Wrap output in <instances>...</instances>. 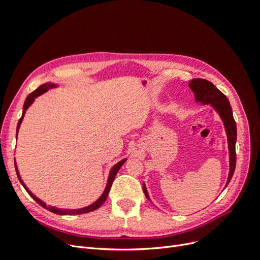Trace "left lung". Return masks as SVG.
Here are the masks:
<instances>
[{
	"label": "left lung",
	"instance_id": "1",
	"mask_svg": "<svg viewBox=\"0 0 260 260\" xmlns=\"http://www.w3.org/2000/svg\"><path fill=\"white\" fill-rule=\"evenodd\" d=\"M190 88L195 94V100L201 102L203 104H211L214 108L219 113L220 117L224 123L226 136H228V143H229V151H230V172L229 178H228L226 185L229 184L230 180L234 174L235 164H237V153H235V142H237V123L232 115V108L229 103V100L224 94L219 91L216 86L210 81L201 79V78H195L191 80ZM143 191L146 198L149 200L146 187L143 184Z\"/></svg>",
	"mask_w": 260,
	"mask_h": 260
}]
</instances>
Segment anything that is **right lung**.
<instances>
[{"instance_id": "add662e5", "label": "right lung", "mask_w": 260, "mask_h": 260, "mask_svg": "<svg viewBox=\"0 0 260 260\" xmlns=\"http://www.w3.org/2000/svg\"><path fill=\"white\" fill-rule=\"evenodd\" d=\"M53 86H55V85L52 84V83L43 84V85H41V86H39V88H38L37 90H35L34 92H31V93L29 94V95L27 96V99H26V101H25V104H23L22 116H21V118H20L19 121H18V124H17V132H18V129H19V127H20V123H21V121H22V118H23V115H25L26 109H27L31 104H32V102L35 101V99H36L37 96L41 95V94H43L44 92L48 91L50 88H53ZM124 161H125V159H122L121 161L116 164L115 166L113 167V169L111 170V174H109V177H108V182H107L105 191H104L103 194H102L101 198H100L95 203H93L92 205H90V206H88V207H84V208H81V209H74V210L58 209V208H55V207H52V206H46L45 203H43L42 201H40L38 198H36V196H35L32 193H31V192L28 190V188L26 187V185L23 184V182H22L20 177H19V172H18V170H17L16 164H15V168H16V174H17V177H18V179H19V181H20V183L23 185V187H25V190L28 192V194L39 204V205H41L42 207H44V208H46L48 210L54 212V214H57V215H80V214H85V212H90V211L95 210V209H98L99 207H101L102 205H103V203H104V202L106 201V199H107L109 190H111V186H112V184H113V181H114V179H115V177H116V175H117V172H118V170L120 169V167L122 166V165L124 164Z\"/></svg>"}]
</instances>
